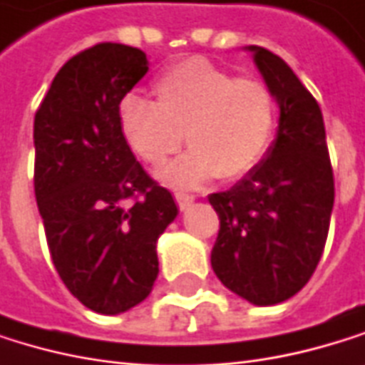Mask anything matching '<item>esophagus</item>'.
Masks as SVG:
<instances>
[{"label":"esophagus","instance_id":"esophagus-1","mask_svg":"<svg viewBox=\"0 0 365 365\" xmlns=\"http://www.w3.org/2000/svg\"><path fill=\"white\" fill-rule=\"evenodd\" d=\"M175 201H177L179 210H188L195 203V197L192 195H184V192H177L175 195Z\"/></svg>","mask_w":365,"mask_h":365}]
</instances>
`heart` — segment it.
<instances>
[{
	"label": "heart",
	"mask_w": 365,
	"mask_h": 365,
	"mask_svg": "<svg viewBox=\"0 0 365 365\" xmlns=\"http://www.w3.org/2000/svg\"><path fill=\"white\" fill-rule=\"evenodd\" d=\"M153 93L155 101L138 93L120 99L118 129L127 147L153 166L186 138L190 151L158 170L166 186L197 188L218 175L238 179L272 145L277 103L257 77H231L205 58H188L166 68Z\"/></svg>",
	"instance_id": "obj_1"
}]
</instances>
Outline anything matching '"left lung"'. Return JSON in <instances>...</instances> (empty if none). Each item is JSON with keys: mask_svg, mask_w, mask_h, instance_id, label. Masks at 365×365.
I'll return each mask as SVG.
<instances>
[{"mask_svg": "<svg viewBox=\"0 0 365 365\" xmlns=\"http://www.w3.org/2000/svg\"><path fill=\"white\" fill-rule=\"evenodd\" d=\"M245 51L274 95L279 125L264 160L207 197L220 218L212 268L227 290L266 307L294 297L314 274L335 188L318 101L279 56L257 45Z\"/></svg>", "mask_w": 365, "mask_h": 365, "instance_id": "1", "label": "left lung"}]
</instances>
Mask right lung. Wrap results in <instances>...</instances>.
Segmentation results:
<instances>
[{"label":"right lung","instance_id":"obj_1","mask_svg":"<svg viewBox=\"0 0 365 365\" xmlns=\"http://www.w3.org/2000/svg\"><path fill=\"white\" fill-rule=\"evenodd\" d=\"M147 71L136 47L95 45L58 71L34 116V192L53 266L106 316L151 294L158 238L179 214L118 129V103Z\"/></svg>","mask_w":365,"mask_h":365}]
</instances>
